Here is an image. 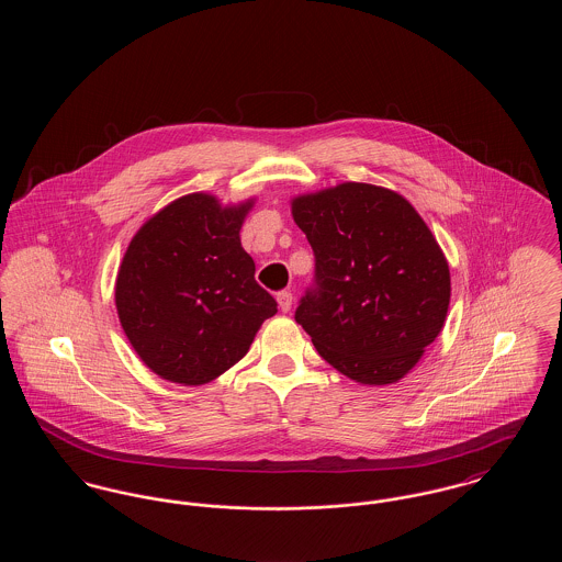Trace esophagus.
Here are the masks:
<instances>
[{"label":"esophagus","instance_id":"34e87169","mask_svg":"<svg viewBox=\"0 0 562 562\" xmlns=\"http://www.w3.org/2000/svg\"><path fill=\"white\" fill-rule=\"evenodd\" d=\"M278 305H280V310L286 314V312H291V307H293V293L291 291H282V293H278Z\"/></svg>","mask_w":562,"mask_h":562}]
</instances>
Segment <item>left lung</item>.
<instances>
[{
  "label": "left lung",
  "mask_w": 562,
  "mask_h": 562,
  "mask_svg": "<svg viewBox=\"0 0 562 562\" xmlns=\"http://www.w3.org/2000/svg\"><path fill=\"white\" fill-rule=\"evenodd\" d=\"M316 255V289L294 321L322 358L362 385L401 381L440 335L449 263L406 198L369 183H339L291 200Z\"/></svg>",
  "instance_id": "obj_1"
}]
</instances>
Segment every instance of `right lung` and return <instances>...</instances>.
I'll list each match as a JSON object with an SVG mask.
<instances>
[{"instance_id": "1", "label": "right lung", "mask_w": 562, "mask_h": 562, "mask_svg": "<svg viewBox=\"0 0 562 562\" xmlns=\"http://www.w3.org/2000/svg\"><path fill=\"white\" fill-rule=\"evenodd\" d=\"M255 200L195 191L149 216L117 269V318L161 379L204 385L246 356L278 303L255 280L240 229Z\"/></svg>"}]
</instances>
